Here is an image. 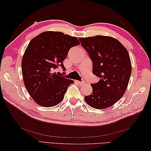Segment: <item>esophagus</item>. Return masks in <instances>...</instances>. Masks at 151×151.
Here are the masks:
<instances>
[{
  "label": "esophagus",
  "instance_id": "esophagus-1",
  "mask_svg": "<svg viewBox=\"0 0 151 151\" xmlns=\"http://www.w3.org/2000/svg\"><path fill=\"white\" fill-rule=\"evenodd\" d=\"M76 83H78V84H79L80 85H84L85 84V82L84 81H76Z\"/></svg>",
  "mask_w": 151,
  "mask_h": 151
}]
</instances>
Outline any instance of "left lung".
Segmentation results:
<instances>
[{"label":"left lung","mask_w":151,"mask_h":151,"mask_svg":"<svg viewBox=\"0 0 151 151\" xmlns=\"http://www.w3.org/2000/svg\"><path fill=\"white\" fill-rule=\"evenodd\" d=\"M82 47L93 62V73L100 81L91 86V95L85 96L90 106L104 109L123 97L132 72L128 52L123 45L114 37L96 36L80 37Z\"/></svg>","instance_id":"left-lung-1"}]
</instances>
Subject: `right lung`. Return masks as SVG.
<instances>
[{
	"label": "right lung",
	"instance_id": "right-lung-1",
	"mask_svg": "<svg viewBox=\"0 0 151 151\" xmlns=\"http://www.w3.org/2000/svg\"><path fill=\"white\" fill-rule=\"evenodd\" d=\"M80 45L76 37L60 32H44L30 41L22 57V77L28 93L37 104L52 107L62 102L69 86L74 83L54 73L69 50Z\"/></svg>",
	"mask_w": 151,
	"mask_h": 151
}]
</instances>
